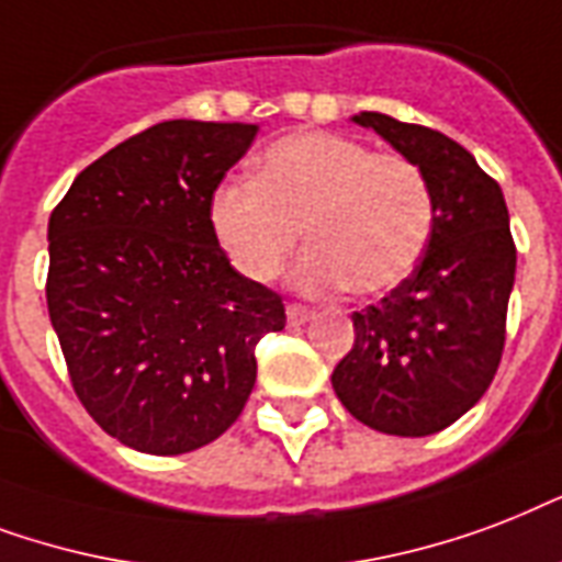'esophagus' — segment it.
Returning <instances> with one entry per match:
<instances>
[{
    "mask_svg": "<svg viewBox=\"0 0 562 562\" xmlns=\"http://www.w3.org/2000/svg\"><path fill=\"white\" fill-rule=\"evenodd\" d=\"M311 316V307H304V304H286V322H290V325H304Z\"/></svg>",
    "mask_w": 562,
    "mask_h": 562,
    "instance_id": "esophagus-1",
    "label": "esophagus"
}]
</instances>
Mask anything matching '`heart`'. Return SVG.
Instances as JSON below:
<instances>
[{"mask_svg": "<svg viewBox=\"0 0 562 562\" xmlns=\"http://www.w3.org/2000/svg\"><path fill=\"white\" fill-rule=\"evenodd\" d=\"M211 228L234 269L267 284L299 240L311 251L295 267L304 293L378 295L402 284L428 249L434 195L404 155L372 151L330 132L272 143L255 181H228L211 199Z\"/></svg>", "mask_w": 562, "mask_h": 562, "instance_id": "obj_1", "label": "heart"}]
</instances>
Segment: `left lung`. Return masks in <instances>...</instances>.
Segmentation results:
<instances>
[{
	"instance_id": "obj_1",
	"label": "left lung",
	"mask_w": 562,
	"mask_h": 562,
	"mask_svg": "<svg viewBox=\"0 0 562 562\" xmlns=\"http://www.w3.org/2000/svg\"><path fill=\"white\" fill-rule=\"evenodd\" d=\"M428 178L434 232L411 276L351 316L355 346L330 384L358 422L395 437H428L481 402L502 363L516 246L498 181L460 143L425 125L363 111Z\"/></svg>"
}]
</instances>
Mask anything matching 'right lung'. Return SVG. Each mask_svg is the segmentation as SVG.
I'll return each instance as SVG.
<instances>
[{
	"label": "right lung",
	"mask_w": 562,
	"mask_h": 562,
	"mask_svg": "<svg viewBox=\"0 0 562 562\" xmlns=\"http://www.w3.org/2000/svg\"><path fill=\"white\" fill-rule=\"evenodd\" d=\"M258 125L169 120L78 172L49 216L46 304L78 402L146 454L232 428L284 302L232 267L211 199Z\"/></svg>",
	"instance_id": "add662e5"
}]
</instances>
